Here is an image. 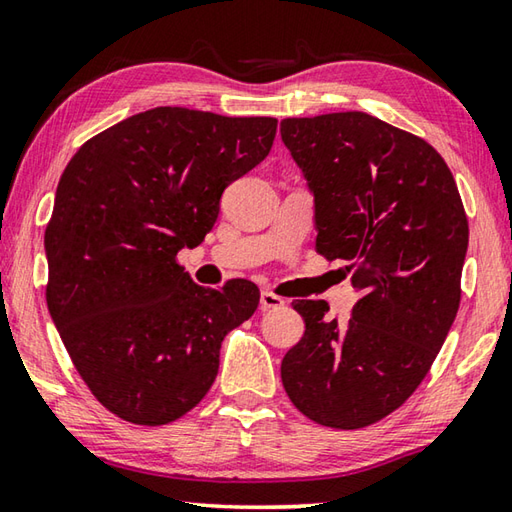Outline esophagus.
<instances>
[{
  "instance_id": "esophagus-1",
  "label": "esophagus",
  "mask_w": 512,
  "mask_h": 512,
  "mask_svg": "<svg viewBox=\"0 0 512 512\" xmlns=\"http://www.w3.org/2000/svg\"><path fill=\"white\" fill-rule=\"evenodd\" d=\"M283 305H285V298H281L274 292L260 294V307H263V310H276V307H283Z\"/></svg>"
}]
</instances>
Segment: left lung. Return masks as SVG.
<instances>
[{"label":"left lung","instance_id":"1","mask_svg":"<svg viewBox=\"0 0 512 512\" xmlns=\"http://www.w3.org/2000/svg\"><path fill=\"white\" fill-rule=\"evenodd\" d=\"M285 147L316 198V252L347 260L361 292L345 323L296 301L305 334L281 363L289 401L356 430L401 408L426 379L461 303L468 218L435 147L361 111L285 118Z\"/></svg>","mask_w":512,"mask_h":512}]
</instances>
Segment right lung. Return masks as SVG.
Wrapping results in <instances>:
<instances>
[{
  "label": "right lung",
  "mask_w": 512,
  "mask_h": 512,
  "mask_svg": "<svg viewBox=\"0 0 512 512\" xmlns=\"http://www.w3.org/2000/svg\"><path fill=\"white\" fill-rule=\"evenodd\" d=\"M276 124L156 106L66 165L44 231L46 303L77 374L115 417L165 426L194 410L225 334L256 312L252 281L200 287L176 256L205 240L223 191L267 158Z\"/></svg>",
  "instance_id": "right-lung-1"
}]
</instances>
